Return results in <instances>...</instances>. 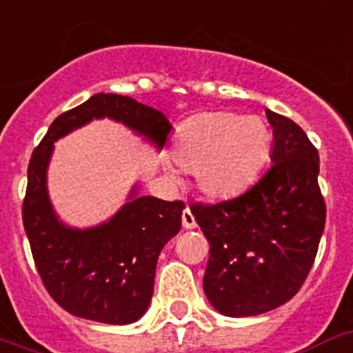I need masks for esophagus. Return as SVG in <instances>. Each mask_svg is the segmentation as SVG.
<instances>
[{"label": "esophagus", "instance_id": "obj_1", "mask_svg": "<svg viewBox=\"0 0 353 353\" xmlns=\"http://www.w3.org/2000/svg\"><path fill=\"white\" fill-rule=\"evenodd\" d=\"M181 221H183V228H186V230H194V228L197 226V222H195V219H194V215H192L190 208L183 210Z\"/></svg>", "mask_w": 353, "mask_h": 353}]
</instances>
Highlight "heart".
<instances>
[{
	"label": "heart",
	"instance_id": "b5f03b06",
	"mask_svg": "<svg viewBox=\"0 0 353 353\" xmlns=\"http://www.w3.org/2000/svg\"><path fill=\"white\" fill-rule=\"evenodd\" d=\"M271 131L259 117L228 111L199 112L179 127L172 158L208 197L226 199L245 190L263 167Z\"/></svg>",
	"mask_w": 353,
	"mask_h": 353
}]
</instances>
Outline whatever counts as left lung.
<instances>
[{
  "mask_svg": "<svg viewBox=\"0 0 353 353\" xmlns=\"http://www.w3.org/2000/svg\"><path fill=\"white\" fill-rule=\"evenodd\" d=\"M265 114L271 168L239 197L190 204L210 242L204 294L232 318L269 312L300 291L327 219L318 150L291 118L269 109Z\"/></svg>",
  "mask_w": 353,
  "mask_h": 353,
  "instance_id": "obj_1",
  "label": "left lung"
}]
</instances>
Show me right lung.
I'll return each instance as SVG.
<instances>
[{
    "instance_id": "add662e5",
    "label": "right lung",
    "mask_w": 353,
    "mask_h": 353,
    "mask_svg": "<svg viewBox=\"0 0 353 353\" xmlns=\"http://www.w3.org/2000/svg\"><path fill=\"white\" fill-rule=\"evenodd\" d=\"M111 118L163 149L172 125L165 114L112 93L93 94L53 120L28 163L23 224L44 287L66 312L108 325L134 323L154 292L156 263L163 245L181 230L183 201L136 195L108 222L77 230L62 224L52 208L46 170L53 141L94 118Z\"/></svg>"
}]
</instances>
